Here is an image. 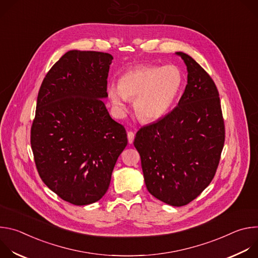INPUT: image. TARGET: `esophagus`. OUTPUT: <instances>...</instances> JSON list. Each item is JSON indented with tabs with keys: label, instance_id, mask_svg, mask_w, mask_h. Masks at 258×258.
<instances>
[{
	"label": "esophagus",
	"instance_id": "34e87169",
	"mask_svg": "<svg viewBox=\"0 0 258 258\" xmlns=\"http://www.w3.org/2000/svg\"><path fill=\"white\" fill-rule=\"evenodd\" d=\"M134 139H135V133L128 132V133H127V140H128V143L132 144V143L134 142Z\"/></svg>",
	"mask_w": 258,
	"mask_h": 258
}]
</instances>
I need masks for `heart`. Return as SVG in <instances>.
Instances as JSON below:
<instances>
[{"instance_id": "b5f03b06", "label": "heart", "mask_w": 258, "mask_h": 258, "mask_svg": "<svg viewBox=\"0 0 258 258\" xmlns=\"http://www.w3.org/2000/svg\"><path fill=\"white\" fill-rule=\"evenodd\" d=\"M182 86V71L175 65H140L124 71L119 83L110 82L106 92L118 113L124 111L128 99H134L136 115L152 122L169 111Z\"/></svg>"}]
</instances>
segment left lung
<instances>
[{
    "instance_id": "8db88e82",
    "label": "left lung",
    "mask_w": 258,
    "mask_h": 258,
    "mask_svg": "<svg viewBox=\"0 0 258 258\" xmlns=\"http://www.w3.org/2000/svg\"><path fill=\"white\" fill-rule=\"evenodd\" d=\"M175 54L187 66L185 92L171 112L138 131L134 145L149 193L179 207L212 180L224 148L225 124L212 79L191 56Z\"/></svg>"
}]
</instances>
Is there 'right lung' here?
Returning <instances> with one entry per match:
<instances>
[{
  "mask_svg": "<svg viewBox=\"0 0 258 258\" xmlns=\"http://www.w3.org/2000/svg\"><path fill=\"white\" fill-rule=\"evenodd\" d=\"M112 60L108 53L68 51L39 91L30 132L36 169L50 190L75 205L105 195L127 145L124 127L102 100Z\"/></svg>",
  "mask_w": 258,
  "mask_h": 258,
  "instance_id": "add662e5",
  "label": "right lung"
}]
</instances>
